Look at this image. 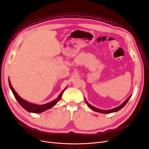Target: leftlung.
Returning a JSON list of instances; mask_svg holds the SVG:
<instances>
[{
	"instance_id": "1",
	"label": "left lung",
	"mask_w": 149,
	"mask_h": 149,
	"mask_svg": "<svg viewBox=\"0 0 149 149\" xmlns=\"http://www.w3.org/2000/svg\"><path fill=\"white\" fill-rule=\"evenodd\" d=\"M132 95H130V96L129 97L127 100L123 103L120 106H118L117 107H116L114 108H113V109H111V110H101V109H99V108H95L94 107H93L92 105H91L90 104H88V102L87 101V100H86V98L84 97V100H85V102L87 104V105L88 106V107L90 108L91 109H92V110L96 111V112H98V113H104V114H108V113H114V112H117L118 111H119L120 110H121V109L125 107V105L127 104V102H128V101L130 100V99L131 98Z\"/></svg>"
}]
</instances>
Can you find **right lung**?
Returning <instances> with one entry per match:
<instances>
[{"label":"right lung","instance_id":"obj_1","mask_svg":"<svg viewBox=\"0 0 149 149\" xmlns=\"http://www.w3.org/2000/svg\"><path fill=\"white\" fill-rule=\"evenodd\" d=\"M8 81H9V85L10 88L11 89V91H12V92H13V93L14 95V97H15V99L17 100V101H18V102L19 103V104L24 109H25V110L26 111H27L28 112L33 113H42V112L48 110V109H49V108H52L53 107H54L59 101H60L64 91H65V89L68 87V86L66 87V88L60 93V95H58V96L54 101H52L49 102L47 104H43V105H37V104L29 102L26 101V100H23V98H22L20 96H19L18 95V93L15 92V91L13 87L11 85V81H10L9 78L8 79Z\"/></svg>","mask_w":149,"mask_h":149}]
</instances>
